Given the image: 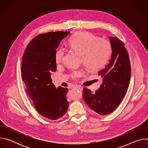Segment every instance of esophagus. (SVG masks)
<instances>
[{"mask_svg":"<svg viewBox=\"0 0 148 148\" xmlns=\"http://www.w3.org/2000/svg\"><path fill=\"white\" fill-rule=\"evenodd\" d=\"M75 88L80 91H81L82 90V87L81 86H75Z\"/></svg>","mask_w":148,"mask_h":148,"instance_id":"34e87169","label":"esophagus"}]
</instances>
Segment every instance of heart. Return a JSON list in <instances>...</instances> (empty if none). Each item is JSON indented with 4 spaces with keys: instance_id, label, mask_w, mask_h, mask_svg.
I'll use <instances>...</instances> for the list:
<instances>
[{
    "instance_id": "heart-1",
    "label": "heart",
    "mask_w": 148,
    "mask_h": 148,
    "mask_svg": "<svg viewBox=\"0 0 148 148\" xmlns=\"http://www.w3.org/2000/svg\"><path fill=\"white\" fill-rule=\"evenodd\" d=\"M69 46L75 53L81 56V62L88 69L97 71L107 64L112 53L110 42L103 38H98L91 33L78 32L73 36L69 40ZM65 51L58 48L55 53V61L57 64L62 62ZM84 74L82 70L73 71L70 75L77 79Z\"/></svg>"
}]
</instances>
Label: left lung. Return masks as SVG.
<instances>
[{"instance_id":"8db88e82","label":"left lung","mask_w":148,"mask_h":148,"mask_svg":"<svg viewBox=\"0 0 148 148\" xmlns=\"http://www.w3.org/2000/svg\"><path fill=\"white\" fill-rule=\"evenodd\" d=\"M112 47L111 60L98 73L102 83L95 92L84 88L82 97L94 112L101 115L113 112L127 92L131 69L128 53L123 42L118 37H109Z\"/></svg>"}]
</instances>
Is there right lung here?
I'll return each instance as SVG.
<instances>
[{
    "instance_id": "right-lung-1",
    "label": "right lung",
    "mask_w": 148,
    "mask_h": 148,
    "mask_svg": "<svg viewBox=\"0 0 148 148\" xmlns=\"http://www.w3.org/2000/svg\"><path fill=\"white\" fill-rule=\"evenodd\" d=\"M70 33L61 31L37 36L30 42L22 57L21 71L26 93L37 111L51 120L62 116L69 107L66 97L68 88H56L51 74L57 68L56 49Z\"/></svg>"
}]
</instances>
